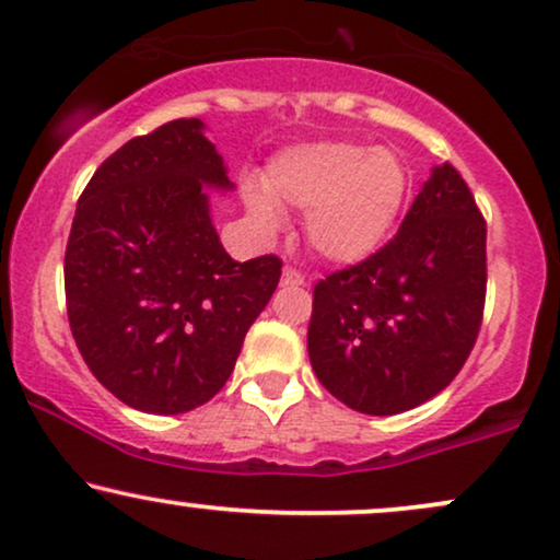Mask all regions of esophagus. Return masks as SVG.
<instances>
[{"mask_svg": "<svg viewBox=\"0 0 560 560\" xmlns=\"http://www.w3.org/2000/svg\"><path fill=\"white\" fill-rule=\"evenodd\" d=\"M282 285H304V275L299 269L285 267L282 269Z\"/></svg>", "mask_w": 560, "mask_h": 560, "instance_id": "34e87169", "label": "esophagus"}]
</instances>
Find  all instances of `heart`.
I'll return each mask as SVG.
<instances>
[{
  "instance_id": "obj_1",
  "label": "heart",
  "mask_w": 560,
  "mask_h": 560,
  "mask_svg": "<svg viewBox=\"0 0 560 560\" xmlns=\"http://www.w3.org/2000/svg\"><path fill=\"white\" fill-rule=\"evenodd\" d=\"M411 190L409 164L390 149L330 141L282 151L265 188L246 186L261 233L282 228V207L306 212V241L322 259L359 265L385 246Z\"/></svg>"
}]
</instances>
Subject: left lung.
I'll return each mask as SVG.
<instances>
[{
    "mask_svg": "<svg viewBox=\"0 0 560 560\" xmlns=\"http://www.w3.org/2000/svg\"><path fill=\"white\" fill-rule=\"evenodd\" d=\"M485 241L458 170L432 167L396 238L314 285L306 346L319 383L372 417L417 409L448 387L482 325Z\"/></svg>",
    "mask_w": 560,
    "mask_h": 560,
    "instance_id": "left-lung-1",
    "label": "left lung"
}]
</instances>
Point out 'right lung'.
<instances>
[{
	"mask_svg": "<svg viewBox=\"0 0 560 560\" xmlns=\"http://www.w3.org/2000/svg\"><path fill=\"white\" fill-rule=\"evenodd\" d=\"M199 117L130 138L78 201L65 299L78 351L130 409L186 413L222 390L280 282L278 256L230 259L209 190L228 167Z\"/></svg>",
	"mask_w": 560,
	"mask_h": 560,
	"instance_id": "1",
	"label": "right lung"
}]
</instances>
